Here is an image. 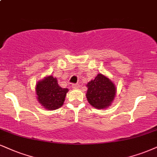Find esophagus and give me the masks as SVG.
Here are the masks:
<instances>
[{"instance_id": "34e87169", "label": "esophagus", "mask_w": 157, "mask_h": 157, "mask_svg": "<svg viewBox=\"0 0 157 157\" xmlns=\"http://www.w3.org/2000/svg\"><path fill=\"white\" fill-rule=\"evenodd\" d=\"M71 88H73V89H78V84H71Z\"/></svg>"}]
</instances>
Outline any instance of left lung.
Returning <instances> with one entry per match:
<instances>
[{
	"label": "left lung",
	"instance_id": "left-lung-1",
	"mask_svg": "<svg viewBox=\"0 0 157 157\" xmlns=\"http://www.w3.org/2000/svg\"><path fill=\"white\" fill-rule=\"evenodd\" d=\"M86 97L88 102L98 109H104L111 105L116 96L117 89L113 82L101 73L86 84Z\"/></svg>",
	"mask_w": 157,
	"mask_h": 157
}]
</instances>
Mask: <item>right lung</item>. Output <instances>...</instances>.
<instances>
[{
	"label": "right lung",
	"mask_w": 157,
	"mask_h": 157,
	"mask_svg": "<svg viewBox=\"0 0 157 157\" xmlns=\"http://www.w3.org/2000/svg\"><path fill=\"white\" fill-rule=\"evenodd\" d=\"M36 91L39 103L50 111L57 109L63 105L68 90L59 86L57 79L49 75L36 84Z\"/></svg>",
	"instance_id": "add662e5"
}]
</instances>
